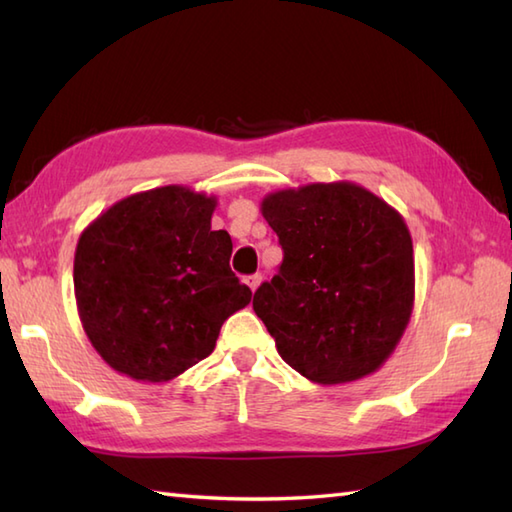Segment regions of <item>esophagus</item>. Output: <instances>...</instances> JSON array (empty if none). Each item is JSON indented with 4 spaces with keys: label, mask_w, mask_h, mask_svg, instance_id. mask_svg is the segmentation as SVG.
<instances>
[{
    "label": "esophagus",
    "mask_w": 512,
    "mask_h": 512,
    "mask_svg": "<svg viewBox=\"0 0 512 512\" xmlns=\"http://www.w3.org/2000/svg\"><path fill=\"white\" fill-rule=\"evenodd\" d=\"M246 284H248V288L250 290H257L259 288V284H262V275H259V273H255V275H250V277H246Z\"/></svg>",
    "instance_id": "esophagus-1"
}]
</instances>
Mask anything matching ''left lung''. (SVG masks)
I'll use <instances>...</instances> for the list:
<instances>
[{
  "label": "left lung",
  "mask_w": 512,
  "mask_h": 512,
  "mask_svg": "<svg viewBox=\"0 0 512 512\" xmlns=\"http://www.w3.org/2000/svg\"><path fill=\"white\" fill-rule=\"evenodd\" d=\"M262 213L284 248L253 310L284 361L319 385L376 372L413 308V246L396 209L354 182L268 193Z\"/></svg>",
  "instance_id": "8db88e82"
}]
</instances>
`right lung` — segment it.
<instances>
[{"label": "right lung", "instance_id": "right-lung-1", "mask_svg": "<svg viewBox=\"0 0 512 512\" xmlns=\"http://www.w3.org/2000/svg\"><path fill=\"white\" fill-rule=\"evenodd\" d=\"M215 204L169 184L116 202L81 233L76 308L116 372L167 383L209 356L222 323L250 303L228 266L231 235L211 228Z\"/></svg>", "mask_w": 512, "mask_h": 512}]
</instances>
